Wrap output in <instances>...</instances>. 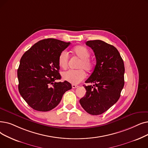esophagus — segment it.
<instances>
[{"mask_svg":"<svg viewBox=\"0 0 148 148\" xmlns=\"http://www.w3.org/2000/svg\"><path fill=\"white\" fill-rule=\"evenodd\" d=\"M78 87H79V86H78V85H74V84L72 85V88H73V89L77 88H78Z\"/></svg>","mask_w":148,"mask_h":148,"instance_id":"34e87169","label":"esophagus"}]
</instances>
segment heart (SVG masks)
I'll list each match as a JSON object with an SVG mask.
<instances>
[{
  "instance_id": "obj_1",
  "label": "heart",
  "mask_w": 148,
  "mask_h": 148,
  "mask_svg": "<svg viewBox=\"0 0 148 148\" xmlns=\"http://www.w3.org/2000/svg\"><path fill=\"white\" fill-rule=\"evenodd\" d=\"M73 54L80 59L79 62L78 69H69L62 73L63 79L72 84H77L86 77V73L82 68L86 71H91L93 66V63L89 59L91 56L90 51L86 47L82 45L76 46L73 49ZM69 55L65 51L60 54L58 58V64L61 68L66 69L68 66Z\"/></svg>"
}]
</instances>
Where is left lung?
I'll return each mask as SVG.
<instances>
[{
	"instance_id": "8db88e82",
	"label": "left lung",
	"mask_w": 148,
	"mask_h": 148,
	"mask_svg": "<svg viewBox=\"0 0 148 148\" xmlns=\"http://www.w3.org/2000/svg\"><path fill=\"white\" fill-rule=\"evenodd\" d=\"M87 46L93 50L96 58L94 71L85 83L86 95L80 100L82 108L89 114H101L116 103L123 88L125 66L117 49L100 40H89Z\"/></svg>"
}]
</instances>
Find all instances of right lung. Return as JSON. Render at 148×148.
I'll list each match as a JSON object with an SVG mask.
<instances>
[{
    "label": "right lung",
    "mask_w": 148,
    "mask_h": 148,
    "mask_svg": "<svg viewBox=\"0 0 148 148\" xmlns=\"http://www.w3.org/2000/svg\"><path fill=\"white\" fill-rule=\"evenodd\" d=\"M55 38L38 41L22 56L17 69L18 91L28 105L38 111H49L59 105L72 88L60 80V54L70 45Z\"/></svg>",
    "instance_id": "right-lung-1"
}]
</instances>
